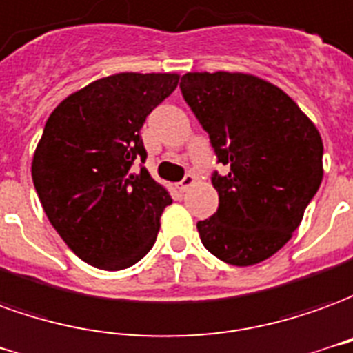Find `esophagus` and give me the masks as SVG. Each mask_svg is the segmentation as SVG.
<instances>
[{
	"label": "esophagus",
	"instance_id": "34e87169",
	"mask_svg": "<svg viewBox=\"0 0 353 353\" xmlns=\"http://www.w3.org/2000/svg\"><path fill=\"white\" fill-rule=\"evenodd\" d=\"M194 184H196V176H194V174H186V176L179 182V188H181V192H186V190H188L190 186H194Z\"/></svg>",
	"mask_w": 353,
	"mask_h": 353
}]
</instances>
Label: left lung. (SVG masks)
Masks as SVG:
<instances>
[{
	"label": "left lung",
	"mask_w": 353,
	"mask_h": 353,
	"mask_svg": "<svg viewBox=\"0 0 353 353\" xmlns=\"http://www.w3.org/2000/svg\"><path fill=\"white\" fill-rule=\"evenodd\" d=\"M181 91L228 174H212L219 209L197 222L205 249L234 266L270 259L301 226L323 179V142L299 104L241 72H188Z\"/></svg>",
	"instance_id": "1"
}]
</instances>
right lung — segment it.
<instances>
[{"instance_id": "right-lung-1", "label": "right lung", "mask_w": 353, "mask_h": 353, "mask_svg": "<svg viewBox=\"0 0 353 353\" xmlns=\"http://www.w3.org/2000/svg\"><path fill=\"white\" fill-rule=\"evenodd\" d=\"M179 74L123 72L72 92L52 110L32 159L47 219L77 256L123 270L154 247L172 203L144 163L146 116L179 85Z\"/></svg>"}]
</instances>
